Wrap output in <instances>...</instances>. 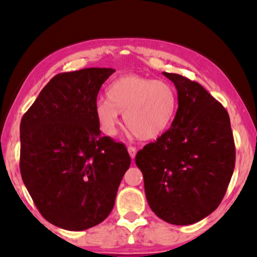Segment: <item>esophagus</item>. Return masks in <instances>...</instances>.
<instances>
[{
  "label": "esophagus",
  "mask_w": 257,
  "mask_h": 257,
  "mask_svg": "<svg viewBox=\"0 0 257 257\" xmlns=\"http://www.w3.org/2000/svg\"><path fill=\"white\" fill-rule=\"evenodd\" d=\"M127 151H128V153H130V157H131L132 159H135V158H136V154H137V150H136V147H133V146H128V147H127Z\"/></svg>",
  "instance_id": "esophagus-1"
}]
</instances>
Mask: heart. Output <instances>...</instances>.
Instances as JSON below:
<instances>
[{
	"instance_id": "heart-1",
	"label": "heart",
	"mask_w": 257,
	"mask_h": 257,
	"mask_svg": "<svg viewBox=\"0 0 257 257\" xmlns=\"http://www.w3.org/2000/svg\"><path fill=\"white\" fill-rule=\"evenodd\" d=\"M106 98L98 99L94 106L105 135L117 133L119 113H122L126 127L143 140L156 139L166 131L178 104L170 84L138 75L114 79L107 86Z\"/></svg>"
}]
</instances>
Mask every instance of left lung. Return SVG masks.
I'll list each match as a JSON object with an SVG mask.
<instances>
[{
	"instance_id": "1",
	"label": "left lung",
	"mask_w": 257,
	"mask_h": 257,
	"mask_svg": "<svg viewBox=\"0 0 257 257\" xmlns=\"http://www.w3.org/2000/svg\"><path fill=\"white\" fill-rule=\"evenodd\" d=\"M178 91L170 130L136 156L147 202L157 216L186 226L213 213L235 167V144L226 108L199 83L164 72Z\"/></svg>"
}]
</instances>
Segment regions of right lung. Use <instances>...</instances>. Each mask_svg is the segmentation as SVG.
<instances>
[{
    "label": "right lung",
    "mask_w": 257,
    "mask_h": 257,
    "mask_svg": "<svg viewBox=\"0 0 257 257\" xmlns=\"http://www.w3.org/2000/svg\"><path fill=\"white\" fill-rule=\"evenodd\" d=\"M114 69L56 75L21 120L20 170L42 216L66 230L100 223L114 206L131 158L100 135L94 106Z\"/></svg>",
    "instance_id": "1"
}]
</instances>
